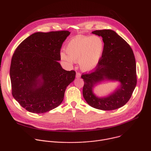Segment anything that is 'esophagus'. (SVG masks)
<instances>
[{"label": "esophagus", "mask_w": 151, "mask_h": 151, "mask_svg": "<svg viewBox=\"0 0 151 151\" xmlns=\"http://www.w3.org/2000/svg\"><path fill=\"white\" fill-rule=\"evenodd\" d=\"M81 76V75L80 73L79 72H76V78H80Z\"/></svg>", "instance_id": "esophagus-1"}]
</instances>
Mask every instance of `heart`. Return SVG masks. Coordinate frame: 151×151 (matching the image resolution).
<instances>
[{
  "instance_id": "heart-1",
  "label": "heart",
  "mask_w": 151,
  "mask_h": 151,
  "mask_svg": "<svg viewBox=\"0 0 151 151\" xmlns=\"http://www.w3.org/2000/svg\"><path fill=\"white\" fill-rule=\"evenodd\" d=\"M104 50L103 39L97 35L80 36L72 39L66 46L67 55L61 52L62 60L72 63L79 61L80 68L83 71L94 69L99 63Z\"/></svg>"
}]
</instances>
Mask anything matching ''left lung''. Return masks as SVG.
<instances>
[{"mask_svg":"<svg viewBox=\"0 0 151 151\" xmlns=\"http://www.w3.org/2000/svg\"><path fill=\"white\" fill-rule=\"evenodd\" d=\"M101 36L104 42L103 55L93 72L83 74V96L96 109L111 111L124 106L130 100L137 84L136 64L133 51L127 42L112 30L92 32ZM105 80L118 81L120 85L112 93L100 98L93 92L98 83Z\"/></svg>","mask_w":151,"mask_h":151,"instance_id":"left-lung-1","label":"left lung"}]
</instances>
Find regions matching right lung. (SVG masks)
<instances>
[{
  "mask_svg": "<svg viewBox=\"0 0 151 151\" xmlns=\"http://www.w3.org/2000/svg\"><path fill=\"white\" fill-rule=\"evenodd\" d=\"M69 31L36 32L24 39L13 54L10 67L12 94L29 112L43 114L58 106L76 75L58 61Z\"/></svg>",
  "mask_w": 151,
  "mask_h": 151,
  "instance_id": "1",
  "label": "right lung"
}]
</instances>
